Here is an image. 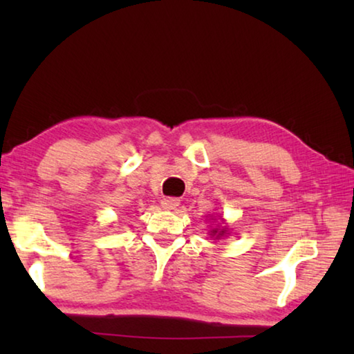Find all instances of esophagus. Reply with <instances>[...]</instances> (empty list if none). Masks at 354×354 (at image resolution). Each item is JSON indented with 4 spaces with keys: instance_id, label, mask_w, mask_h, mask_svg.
Wrapping results in <instances>:
<instances>
[{
    "instance_id": "esophagus-1",
    "label": "esophagus",
    "mask_w": 354,
    "mask_h": 354,
    "mask_svg": "<svg viewBox=\"0 0 354 354\" xmlns=\"http://www.w3.org/2000/svg\"><path fill=\"white\" fill-rule=\"evenodd\" d=\"M160 205H162V207L167 209V211H171V209L179 206V200L178 198H164L162 201H160Z\"/></svg>"
}]
</instances>
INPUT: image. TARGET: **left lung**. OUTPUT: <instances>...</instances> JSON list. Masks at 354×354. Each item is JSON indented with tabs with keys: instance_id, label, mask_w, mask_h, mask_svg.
Masks as SVG:
<instances>
[{
	"instance_id": "left-lung-1",
	"label": "left lung",
	"mask_w": 354,
	"mask_h": 354,
	"mask_svg": "<svg viewBox=\"0 0 354 354\" xmlns=\"http://www.w3.org/2000/svg\"><path fill=\"white\" fill-rule=\"evenodd\" d=\"M212 232H214V234H218V236H223V234H225V230H223V231H217V230H214V231H212Z\"/></svg>"
}]
</instances>
